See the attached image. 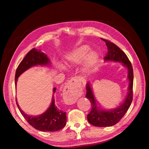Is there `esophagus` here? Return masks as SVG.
<instances>
[{
    "label": "esophagus",
    "mask_w": 149,
    "mask_h": 149,
    "mask_svg": "<svg viewBox=\"0 0 149 149\" xmlns=\"http://www.w3.org/2000/svg\"><path fill=\"white\" fill-rule=\"evenodd\" d=\"M81 82L79 78L77 77L72 78L66 84L64 89L63 101L67 104H72L76 102L74 87L76 84Z\"/></svg>",
    "instance_id": "esophagus-1"
}]
</instances>
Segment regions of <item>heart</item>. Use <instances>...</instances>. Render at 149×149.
Returning a JSON list of instances; mask_svg holds the SVG:
<instances>
[{
  "mask_svg": "<svg viewBox=\"0 0 149 149\" xmlns=\"http://www.w3.org/2000/svg\"><path fill=\"white\" fill-rule=\"evenodd\" d=\"M86 45H81L66 54L65 63L68 66L77 65L84 61L83 68L86 71H91L97 65L99 54L95 50H91Z\"/></svg>",
  "mask_w": 149,
  "mask_h": 149,
  "instance_id": "b5f03b06",
  "label": "heart"
}]
</instances>
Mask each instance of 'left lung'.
<instances>
[{
	"label": "left lung",
	"mask_w": 149,
	"mask_h": 149,
	"mask_svg": "<svg viewBox=\"0 0 149 149\" xmlns=\"http://www.w3.org/2000/svg\"><path fill=\"white\" fill-rule=\"evenodd\" d=\"M106 42L107 53L104 57L105 61L119 62L127 69V79L129 81L128 92L123 103L114 109H104L97 104L92 88L88 82L86 84V97L91 103V111L87 116L89 123L97 127H110L117 124L123 118L127 111L132 101V88L134 73L131 63L123 51L113 43L101 38Z\"/></svg>",
	"instance_id": "obj_1"
}]
</instances>
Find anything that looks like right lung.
<instances>
[{"instance_id": "1", "label": "right lung", "mask_w": 149, "mask_h": 149, "mask_svg": "<svg viewBox=\"0 0 149 149\" xmlns=\"http://www.w3.org/2000/svg\"><path fill=\"white\" fill-rule=\"evenodd\" d=\"M35 66L51 67L52 63L45 53L40 49L33 48L24 58L18 66L15 73V87L19 76L30 68ZM56 88L53 89L52 102L49 107L43 114L38 116H31L26 114L21 109L16 100L17 105L21 114L28 123L35 129L43 132H55L63 128L66 123V112L61 111L56 106L54 93Z\"/></svg>"}]
</instances>
